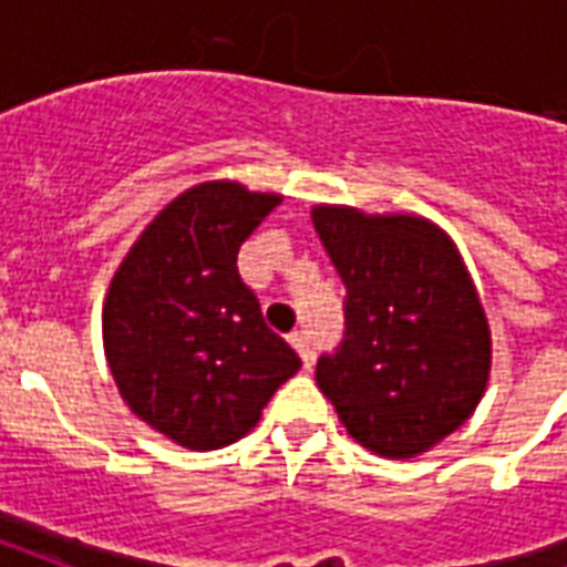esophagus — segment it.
Listing matches in <instances>:
<instances>
[{
	"mask_svg": "<svg viewBox=\"0 0 567 567\" xmlns=\"http://www.w3.org/2000/svg\"><path fill=\"white\" fill-rule=\"evenodd\" d=\"M288 341H291L293 350L300 353L302 364H306V368H311V362H315V350H311L309 338L302 336V332H291V336H288Z\"/></svg>",
	"mask_w": 567,
	"mask_h": 567,
	"instance_id": "34e87169",
	"label": "esophagus"
}]
</instances>
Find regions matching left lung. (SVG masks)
Wrapping results in <instances>:
<instances>
[{"label": "left lung", "instance_id": "1", "mask_svg": "<svg viewBox=\"0 0 567 567\" xmlns=\"http://www.w3.org/2000/svg\"><path fill=\"white\" fill-rule=\"evenodd\" d=\"M311 223L347 288V332L318 388L362 447L414 458L474 414L492 329L444 229L417 214L315 205Z\"/></svg>", "mask_w": 567, "mask_h": 567}]
</instances>
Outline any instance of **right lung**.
<instances>
[{
    "label": "right lung",
    "mask_w": 567,
    "mask_h": 567,
    "mask_svg": "<svg viewBox=\"0 0 567 567\" xmlns=\"http://www.w3.org/2000/svg\"><path fill=\"white\" fill-rule=\"evenodd\" d=\"M282 203L240 182L194 185L155 214L111 279L102 344L126 405L164 439H244L300 359L240 282L238 249Z\"/></svg>",
    "instance_id": "right-lung-1"
}]
</instances>
